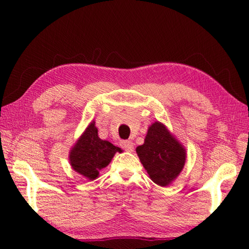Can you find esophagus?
<instances>
[{"label": "esophagus", "mask_w": 249, "mask_h": 249, "mask_svg": "<svg viewBox=\"0 0 249 249\" xmlns=\"http://www.w3.org/2000/svg\"><path fill=\"white\" fill-rule=\"evenodd\" d=\"M121 146L123 147V149L126 152H133L134 151V143L131 142L130 140H124L121 142Z\"/></svg>", "instance_id": "1"}]
</instances>
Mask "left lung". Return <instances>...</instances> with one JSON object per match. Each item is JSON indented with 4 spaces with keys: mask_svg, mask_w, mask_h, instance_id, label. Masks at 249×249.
<instances>
[{
    "mask_svg": "<svg viewBox=\"0 0 249 249\" xmlns=\"http://www.w3.org/2000/svg\"><path fill=\"white\" fill-rule=\"evenodd\" d=\"M137 154L151 179L160 186H168L183 170L186 150L160 122L153 123L144 143L137 146Z\"/></svg>",
    "mask_w": 249,
    "mask_h": 249,
    "instance_id": "obj_1",
    "label": "left lung"
}]
</instances>
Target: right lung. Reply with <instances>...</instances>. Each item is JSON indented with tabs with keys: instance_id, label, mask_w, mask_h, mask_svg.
Instances as JSON below:
<instances>
[{
	"instance_id": "right-lung-1",
	"label": "right lung",
	"mask_w": 249,
	"mask_h": 249,
	"mask_svg": "<svg viewBox=\"0 0 249 249\" xmlns=\"http://www.w3.org/2000/svg\"><path fill=\"white\" fill-rule=\"evenodd\" d=\"M120 147L102 140L93 121L72 146L70 153V161L73 170L88 179H95L103 168L107 167Z\"/></svg>"
}]
</instances>
